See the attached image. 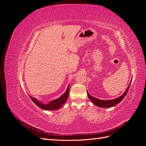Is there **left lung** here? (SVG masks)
I'll list each match as a JSON object with an SVG mask.
<instances>
[{"mask_svg":"<svg viewBox=\"0 0 146 146\" xmlns=\"http://www.w3.org/2000/svg\"><path fill=\"white\" fill-rule=\"evenodd\" d=\"M132 80V79H131ZM131 81L130 82L129 85L128 86L127 90H125V91L124 92L122 96H121L120 97H119L117 98H116L114 99H112V100H100V99H98L94 97L91 96L88 92H87L88 93V96L89 99L91 100V102L94 104H95L96 106H98V107H102V108H110L114 107V106L116 105L117 104H119L120 102H121L122 100V99L125 98V96H126L128 91H129V89L130 86Z\"/></svg>","mask_w":146,"mask_h":146,"instance_id":"8db88e82","label":"left lung"}]
</instances>
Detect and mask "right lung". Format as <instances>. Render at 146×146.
Listing matches in <instances>:
<instances>
[{
	"label": "right lung",
	"mask_w": 146,
	"mask_h": 146,
	"mask_svg": "<svg viewBox=\"0 0 146 146\" xmlns=\"http://www.w3.org/2000/svg\"><path fill=\"white\" fill-rule=\"evenodd\" d=\"M69 92V85L68 86L67 90H66V91L62 96L60 97V98L58 99L50 101L49 103H48L47 104H42L40 101H39L36 99H35L33 98V97L30 96V95H29V97L38 107H39L42 110H49V111H50V110H57L62 107V106L64 105V104L65 103L66 100L68 99Z\"/></svg>",
	"instance_id": "1"
}]
</instances>
